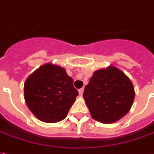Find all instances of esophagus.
Here are the masks:
<instances>
[{
  "instance_id": "34e87169",
  "label": "esophagus",
  "mask_w": 154,
  "mask_h": 154,
  "mask_svg": "<svg viewBox=\"0 0 154 154\" xmlns=\"http://www.w3.org/2000/svg\"><path fill=\"white\" fill-rule=\"evenodd\" d=\"M83 93H84V88H81L79 89V95L80 96H82L83 95Z\"/></svg>"
}]
</instances>
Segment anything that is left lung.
Segmentation results:
<instances>
[{
    "label": "left lung",
    "instance_id": "1",
    "mask_svg": "<svg viewBox=\"0 0 154 154\" xmlns=\"http://www.w3.org/2000/svg\"><path fill=\"white\" fill-rule=\"evenodd\" d=\"M92 117L102 123H112L130 111L134 89L130 79L114 66L94 73L84 92Z\"/></svg>",
    "mask_w": 154,
    "mask_h": 154
}]
</instances>
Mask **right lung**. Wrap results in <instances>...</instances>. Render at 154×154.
Instances as JSON below:
<instances>
[{
    "instance_id": "1",
    "label": "right lung",
    "mask_w": 154,
    "mask_h": 154,
    "mask_svg": "<svg viewBox=\"0 0 154 154\" xmlns=\"http://www.w3.org/2000/svg\"><path fill=\"white\" fill-rule=\"evenodd\" d=\"M78 95L66 69L51 64L41 66L24 84L27 106L37 118L47 123L66 118Z\"/></svg>"
}]
</instances>
